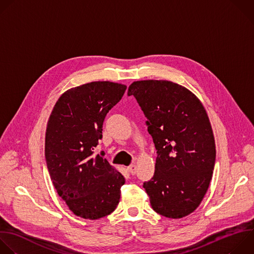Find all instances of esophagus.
I'll use <instances>...</instances> for the list:
<instances>
[{"mask_svg": "<svg viewBox=\"0 0 254 254\" xmlns=\"http://www.w3.org/2000/svg\"><path fill=\"white\" fill-rule=\"evenodd\" d=\"M127 171H128V173L130 174V175H135V173H136V166H135V164H130L129 166H127Z\"/></svg>", "mask_w": 254, "mask_h": 254, "instance_id": "34e87169", "label": "esophagus"}]
</instances>
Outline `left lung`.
Wrapping results in <instances>:
<instances>
[{
	"label": "left lung",
	"instance_id": "1",
	"mask_svg": "<svg viewBox=\"0 0 254 254\" xmlns=\"http://www.w3.org/2000/svg\"><path fill=\"white\" fill-rule=\"evenodd\" d=\"M147 119L156 150L154 175L143 183L152 209L182 218L200 204L215 163L207 114L189 90L168 80H138L128 87Z\"/></svg>",
	"mask_w": 254,
	"mask_h": 254
}]
</instances>
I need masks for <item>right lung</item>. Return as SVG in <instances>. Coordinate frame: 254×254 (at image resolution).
<instances>
[{
  "instance_id": "right-lung-1",
  "label": "right lung",
  "mask_w": 254,
  "mask_h": 254,
  "mask_svg": "<svg viewBox=\"0 0 254 254\" xmlns=\"http://www.w3.org/2000/svg\"><path fill=\"white\" fill-rule=\"evenodd\" d=\"M127 87L93 81L61 96L50 116L45 143L47 167L58 194L77 216L99 219L111 214L121 198L125 178L95 153L107 114Z\"/></svg>"
}]
</instances>
